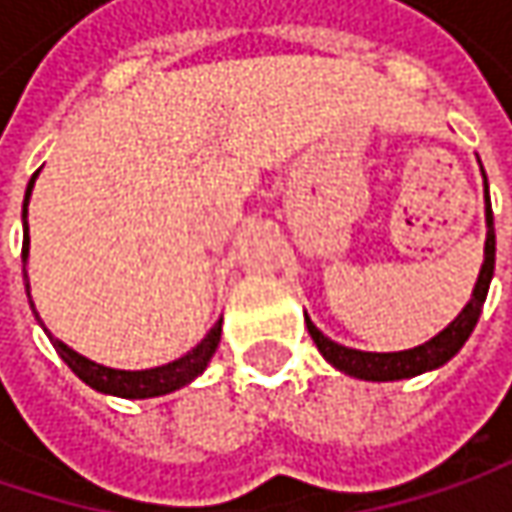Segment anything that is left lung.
<instances>
[{
	"label": "left lung",
	"mask_w": 512,
	"mask_h": 512,
	"mask_svg": "<svg viewBox=\"0 0 512 512\" xmlns=\"http://www.w3.org/2000/svg\"><path fill=\"white\" fill-rule=\"evenodd\" d=\"M484 191H487V177H484ZM493 269H496V232H493V209H490V194H487V243H484V263L478 272V283L473 289L470 303L461 309L456 321L450 323L444 332H438L433 341L415 346V349H404V352H361V349H349V346L335 344L323 335L315 323L306 315V329L312 335L315 346L321 349V355L338 367L346 375L364 378V381H401V378H412L421 375L427 369L447 364L464 341L470 338V332L476 329L481 306L487 300V289L493 280Z\"/></svg>",
	"instance_id": "8db88e82"
}]
</instances>
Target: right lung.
<instances>
[{"mask_svg": "<svg viewBox=\"0 0 512 512\" xmlns=\"http://www.w3.org/2000/svg\"><path fill=\"white\" fill-rule=\"evenodd\" d=\"M39 171H34L31 183H28V191H25V203H22V220L28 217V197H31V189H34V180ZM25 240H22V263L28 260V246H31V237H28V220H25ZM25 272V269H22ZM28 278V275H25ZM31 298V292H28ZM34 306V303H31ZM223 321H217L209 329V335L200 341V344L191 349L189 355L171 361L166 367H154V369H140V372H125V369H111L102 367V364H94L88 358H82L79 352L68 349L62 341H54L56 352L62 355V361L68 367L74 369V375H79L88 387L100 389V392H111V395H120V398H154V395H166V392H174V389L186 387L189 381H194L206 364L212 361L214 349L220 344V326Z\"/></svg>", "mask_w": 512, "mask_h": 512, "instance_id": "obj_1", "label": "right lung"}]
</instances>
